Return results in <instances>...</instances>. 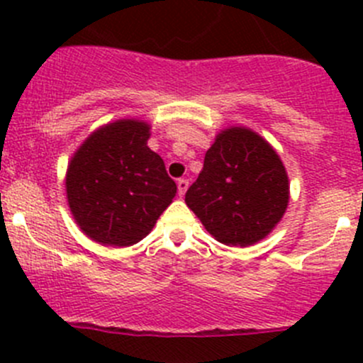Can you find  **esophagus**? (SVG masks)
Wrapping results in <instances>:
<instances>
[{
    "label": "esophagus",
    "mask_w": 363,
    "mask_h": 363,
    "mask_svg": "<svg viewBox=\"0 0 363 363\" xmlns=\"http://www.w3.org/2000/svg\"><path fill=\"white\" fill-rule=\"evenodd\" d=\"M188 186H189V181L188 179H179L177 181V189H179V195H184L186 193V189H188Z\"/></svg>",
    "instance_id": "esophagus-1"
}]
</instances>
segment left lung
I'll return each mask as SVG.
<instances>
[{
    "label": "left lung",
    "mask_w": 363,
    "mask_h": 363,
    "mask_svg": "<svg viewBox=\"0 0 363 363\" xmlns=\"http://www.w3.org/2000/svg\"><path fill=\"white\" fill-rule=\"evenodd\" d=\"M288 193L286 170L276 151L255 131L230 128L205 152L186 203L216 240L246 247L279 223Z\"/></svg>",
    "instance_id": "1"
}]
</instances>
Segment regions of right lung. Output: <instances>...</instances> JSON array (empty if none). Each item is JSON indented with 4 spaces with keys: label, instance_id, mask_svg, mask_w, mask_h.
Instances as JSON below:
<instances>
[{
    "label": "right lung",
    "instance_id": "right-lung-1",
    "mask_svg": "<svg viewBox=\"0 0 363 363\" xmlns=\"http://www.w3.org/2000/svg\"><path fill=\"white\" fill-rule=\"evenodd\" d=\"M149 126L123 119L94 131L69 161L67 196L82 232L107 246L144 239L177 186L147 147Z\"/></svg>",
    "mask_w": 363,
    "mask_h": 363
}]
</instances>
